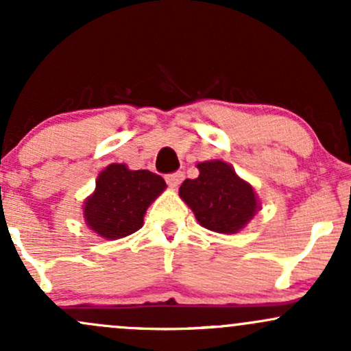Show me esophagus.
<instances>
[{"label":"esophagus","instance_id":"obj_1","mask_svg":"<svg viewBox=\"0 0 351 351\" xmlns=\"http://www.w3.org/2000/svg\"><path fill=\"white\" fill-rule=\"evenodd\" d=\"M183 178H184V175H183V173H181V171L171 173V175L167 176L168 186H170V188H178L181 181H183Z\"/></svg>","mask_w":351,"mask_h":351}]
</instances>
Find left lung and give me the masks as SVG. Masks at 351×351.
Segmentation results:
<instances>
[{
	"label": "left lung",
	"mask_w": 351,
	"mask_h": 351,
	"mask_svg": "<svg viewBox=\"0 0 351 351\" xmlns=\"http://www.w3.org/2000/svg\"><path fill=\"white\" fill-rule=\"evenodd\" d=\"M196 168L198 178L183 181L180 198L191 208L201 226L221 234H236L247 226L263 208L252 184L223 160L201 162Z\"/></svg>",
	"instance_id": "left-lung-1"
}]
</instances>
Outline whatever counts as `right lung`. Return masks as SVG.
<instances>
[{
  "mask_svg": "<svg viewBox=\"0 0 351 351\" xmlns=\"http://www.w3.org/2000/svg\"><path fill=\"white\" fill-rule=\"evenodd\" d=\"M165 188V180L155 173L130 170L123 163L108 165L84 201V221L102 239H122L143 226L145 213Z\"/></svg>",
  "mask_w": 351,
  "mask_h": 351,
  "instance_id": "obj_1",
  "label": "right lung"
}]
</instances>
